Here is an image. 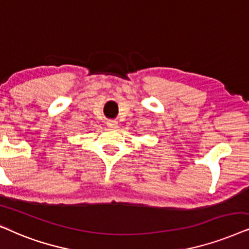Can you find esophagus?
Wrapping results in <instances>:
<instances>
[{"mask_svg":"<svg viewBox=\"0 0 249 249\" xmlns=\"http://www.w3.org/2000/svg\"><path fill=\"white\" fill-rule=\"evenodd\" d=\"M107 126L111 130H116L118 127V123L117 121H108L107 122Z\"/></svg>","mask_w":249,"mask_h":249,"instance_id":"1","label":"esophagus"}]
</instances>
